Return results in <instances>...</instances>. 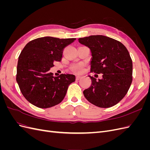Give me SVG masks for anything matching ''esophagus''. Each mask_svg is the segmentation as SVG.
<instances>
[{
	"label": "esophagus",
	"instance_id": "1",
	"mask_svg": "<svg viewBox=\"0 0 150 150\" xmlns=\"http://www.w3.org/2000/svg\"><path fill=\"white\" fill-rule=\"evenodd\" d=\"M81 78H82V76H79V75L76 76V80H79Z\"/></svg>",
	"mask_w": 150,
	"mask_h": 150
}]
</instances>
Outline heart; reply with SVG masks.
<instances>
[{
  "instance_id": "1",
  "label": "heart",
  "mask_w": 150,
  "mask_h": 150,
  "mask_svg": "<svg viewBox=\"0 0 150 150\" xmlns=\"http://www.w3.org/2000/svg\"><path fill=\"white\" fill-rule=\"evenodd\" d=\"M72 70L75 72H81L83 70V66L81 64H76L72 67Z\"/></svg>"
}]
</instances>
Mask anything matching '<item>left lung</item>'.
<instances>
[{"label": "left lung", "mask_w": 150, "mask_h": 150, "mask_svg": "<svg viewBox=\"0 0 150 150\" xmlns=\"http://www.w3.org/2000/svg\"><path fill=\"white\" fill-rule=\"evenodd\" d=\"M78 40L90 49L91 71L103 74L98 81L89 76L91 84L83 91L84 97L98 107L115 106L132 83L133 62L128 51L120 42L105 35H90Z\"/></svg>", "instance_id": "left-lung-1"}]
</instances>
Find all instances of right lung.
Here are the masks:
<instances>
[{
  "mask_svg": "<svg viewBox=\"0 0 150 150\" xmlns=\"http://www.w3.org/2000/svg\"><path fill=\"white\" fill-rule=\"evenodd\" d=\"M76 39L40 38L31 40L22 49L18 59L16 81L30 103L48 108L63 100L76 77L69 74L54 76L49 70L54 62L61 61L64 49Z\"/></svg>",
  "mask_w": 150,
  "mask_h": 150,
  "instance_id": "obj_1",
  "label": "right lung"
}]
</instances>
